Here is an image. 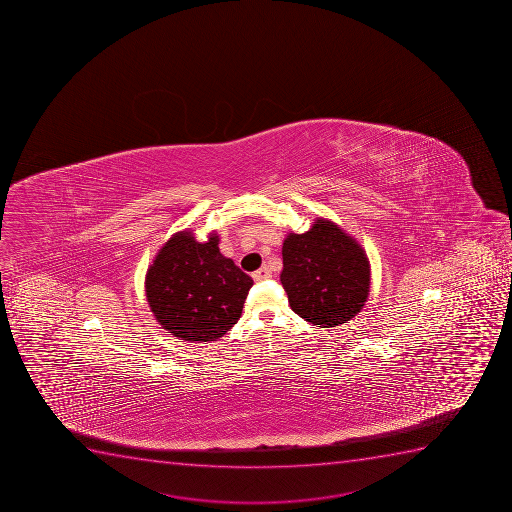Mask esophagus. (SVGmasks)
I'll return each mask as SVG.
<instances>
[{"label":"esophagus","mask_w":512,"mask_h":512,"mask_svg":"<svg viewBox=\"0 0 512 512\" xmlns=\"http://www.w3.org/2000/svg\"><path fill=\"white\" fill-rule=\"evenodd\" d=\"M252 277L255 282H260V280L270 279V277H272V272H270L269 267H262V269L257 270Z\"/></svg>","instance_id":"34e87169"}]
</instances>
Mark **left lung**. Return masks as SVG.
I'll return each instance as SVG.
<instances>
[{"mask_svg": "<svg viewBox=\"0 0 512 512\" xmlns=\"http://www.w3.org/2000/svg\"><path fill=\"white\" fill-rule=\"evenodd\" d=\"M280 282L295 314L329 329L354 319L370 289L364 248L339 225L317 218L309 232L289 233Z\"/></svg>", "mask_w": 512, "mask_h": 512, "instance_id": "obj_1", "label": "left lung"}]
</instances>
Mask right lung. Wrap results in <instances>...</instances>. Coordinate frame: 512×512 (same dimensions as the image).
I'll use <instances>...</instances> for the list:
<instances>
[{
  "mask_svg": "<svg viewBox=\"0 0 512 512\" xmlns=\"http://www.w3.org/2000/svg\"><path fill=\"white\" fill-rule=\"evenodd\" d=\"M253 280L223 257L217 233L197 242L177 232L158 250L145 277L158 324L187 342H212L237 324Z\"/></svg>",
  "mask_w": 512,
  "mask_h": 512,
  "instance_id": "right-lung-1",
  "label": "right lung"
}]
</instances>
